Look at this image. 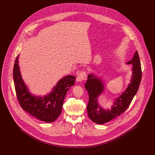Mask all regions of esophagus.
<instances>
[{
    "label": "esophagus",
    "mask_w": 155,
    "mask_h": 155,
    "mask_svg": "<svg viewBox=\"0 0 155 155\" xmlns=\"http://www.w3.org/2000/svg\"><path fill=\"white\" fill-rule=\"evenodd\" d=\"M77 81L81 82L87 79V73L85 71H81L77 76Z\"/></svg>",
    "instance_id": "esophagus-1"
}]
</instances>
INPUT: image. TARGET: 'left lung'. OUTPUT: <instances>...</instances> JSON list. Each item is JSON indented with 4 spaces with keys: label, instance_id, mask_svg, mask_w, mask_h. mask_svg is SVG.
Masks as SVG:
<instances>
[{
    "label": "left lung",
    "instance_id": "obj_1",
    "mask_svg": "<svg viewBox=\"0 0 155 155\" xmlns=\"http://www.w3.org/2000/svg\"><path fill=\"white\" fill-rule=\"evenodd\" d=\"M133 64V76L131 82L125 92L114 103L110 110H104L97 103V97L103 91L102 82L93 74H89L85 84L88 92L89 102L87 105L89 119L98 124H103L119 116L130 106L134 97L136 94L142 76L141 67L138 52L136 51L133 59L127 63Z\"/></svg>",
    "mask_w": 155,
    "mask_h": 155
}]
</instances>
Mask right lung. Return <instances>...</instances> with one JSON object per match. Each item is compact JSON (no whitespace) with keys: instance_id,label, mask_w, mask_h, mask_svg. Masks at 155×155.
I'll return each mask as SVG.
<instances>
[{"instance_id":"obj_1","label":"right lung","mask_w":155,"mask_h":155,"mask_svg":"<svg viewBox=\"0 0 155 155\" xmlns=\"http://www.w3.org/2000/svg\"><path fill=\"white\" fill-rule=\"evenodd\" d=\"M18 57H16L13 68V78L17 97L24 110L38 119L52 122L60 115L67 91L74 84L75 77L67 76L54 87V91L43 98L31 95L22 81L18 66Z\"/></svg>"}]
</instances>
